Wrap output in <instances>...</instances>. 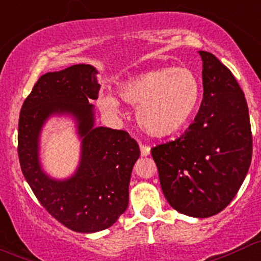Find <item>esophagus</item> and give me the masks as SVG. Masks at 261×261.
Masks as SVG:
<instances>
[{"mask_svg":"<svg viewBox=\"0 0 261 261\" xmlns=\"http://www.w3.org/2000/svg\"><path fill=\"white\" fill-rule=\"evenodd\" d=\"M139 148H141V154L142 156H148L151 153V147L147 146V144H139Z\"/></svg>","mask_w":261,"mask_h":261,"instance_id":"obj_1","label":"esophagus"}]
</instances>
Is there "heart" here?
<instances>
[{"mask_svg": "<svg viewBox=\"0 0 261 261\" xmlns=\"http://www.w3.org/2000/svg\"><path fill=\"white\" fill-rule=\"evenodd\" d=\"M202 85L187 67H164L139 74L120 86V97L137 108V120L146 133L166 137L181 129L194 113ZM99 107L120 114V104L110 94H100Z\"/></svg>", "mask_w": 261, "mask_h": 261, "instance_id": "b5f03b06", "label": "heart"}]
</instances>
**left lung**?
<instances>
[{
	"label": "left lung",
	"instance_id": "1",
	"mask_svg": "<svg viewBox=\"0 0 261 261\" xmlns=\"http://www.w3.org/2000/svg\"><path fill=\"white\" fill-rule=\"evenodd\" d=\"M203 61V100L194 122L175 141L151 149L165 198L174 210L207 218L239 192L252 157L249 109L232 72L210 51Z\"/></svg>",
	"mask_w": 261,
	"mask_h": 261
}]
</instances>
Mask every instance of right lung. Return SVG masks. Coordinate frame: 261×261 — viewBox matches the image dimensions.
I'll use <instances>...</instances> for the list:
<instances>
[{
  "instance_id": "add662e5",
  "label": "right lung",
  "mask_w": 261,
  "mask_h": 261,
  "mask_svg": "<svg viewBox=\"0 0 261 261\" xmlns=\"http://www.w3.org/2000/svg\"><path fill=\"white\" fill-rule=\"evenodd\" d=\"M97 71L74 64L43 74L20 112L17 153L21 171L46 212L67 228L102 231L125 212L139 146L125 130L94 127L92 100L99 96ZM51 114H71L83 138L82 161L69 179H50L39 162V134Z\"/></svg>"
}]
</instances>
